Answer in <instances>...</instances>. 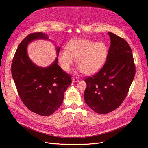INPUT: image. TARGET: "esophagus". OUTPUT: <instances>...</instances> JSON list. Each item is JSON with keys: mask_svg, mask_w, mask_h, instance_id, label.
Returning a JSON list of instances; mask_svg holds the SVG:
<instances>
[{"mask_svg": "<svg viewBox=\"0 0 148 148\" xmlns=\"http://www.w3.org/2000/svg\"><path fill=\"white\" fill-rule=\"evenodd\" d=\"M72 81H73V82H78L79 80H78V79L77 78L74 77V78L72 79Z\"/></svg>", "mask_w": 148, "mask_h": 148, "instance_id": "obj_1", "label": "esophagus"}]
</instances>
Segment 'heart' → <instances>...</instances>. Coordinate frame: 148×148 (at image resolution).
<instances>
[{
  "label": "heart",
  "mask_w": 148,
  "mask_h": 148,
  "mask_svg": "<svg viewBox=\"0 0 148 148\" xmlns=\"http://www.w3.org/2000/svg\"><path fill=\"white\" fill-rule=\"evenodd\" d=\"M108 49L103 42H94L86 39L74 40L58 54L60 64L68 71L76 60L78 70L86 75L98 72L107 60Z\"/></svg>",
  "instance_id": "obj_1"
}]
</instances>
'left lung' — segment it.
Listing matches in <instances>:
<instances>
[{
  "instance_id": "obj_1",
  "label": "left lung",
  "mask_w": 148,
  "mask_h": 148,
  "mask_svg": "<svg viewBox=\"0 0 148 148\" xmlns=\"http://www.w3.org/2000/svg\"><path fill=\"white\" fill-rule=\"evenodd\" d=\"M111 45L102 68L85 79L86 103L95 112L109 113L118 108L128 94L135 74L132 50L123 38L108 32Z\"/></svg>"
}]
</instances>
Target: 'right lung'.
<instances>
[{
	"label": "right lung",
	"mask_w": 148,
	"mask_h": 148,
	"mask_svg": "<svg viewBox=\"0 0 148 148\" xmlns=\"http://www.w3.org/2000/svg\"><path fill=\"white\" fill-rule=\"evenodd\" d=\"M37 39L49 40L47 34H29L20 43L12 63V75L18 94L26 107L43 116L53 114L62 103L64 93L71 84V76L57 64V57L47 67L36 66L27 53L28 44Z\"/></svg>",
	"instance_id": "right-lung-1"
}]
</instances>
